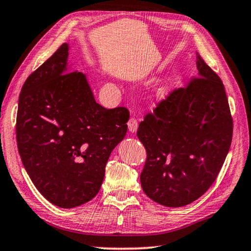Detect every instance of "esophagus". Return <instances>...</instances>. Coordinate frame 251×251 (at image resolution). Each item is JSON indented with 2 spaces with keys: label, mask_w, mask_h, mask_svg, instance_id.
Returning a JSON list of instances; mask_svg holds the SVG:
<instances>
[{
  "label": "esophagus",
  "mask_w": 251,
  "mask_h": 251,
  "mask_svg": "<svg viewBox=\"0 0 251 251\" xmlns=\"http://www.w3.org/2000/svg\"><path fill=\"white\" fill-rule=\"evenodd\" d=\"M127 125H128V130L130 133H135L137 130V127H138V123H137V119L135 118H130L128 123H127Z\"/></svg>",
  "instance_id": "esophagus-1"
}]
</instances>
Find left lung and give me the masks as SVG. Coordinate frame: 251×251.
Instances as JSON below:
<instances>
[{"label": "left lung", "mask_w": 251, "mask_h": 251, "mask_svg": "<svg viewBox=\"0 0 251 251\" xmlns=\"http://www.w3.org/2000/svg\"><path fill=\"white\" fill-rule=\"evenodd\" d=\"M197 77L170 92L140 123L147 150L143 192L168 207L200 198L215 181L232 141L233 123L221 78L200 54Z\"/></svg>", "instance_id": "8db88e82"}]
</instances>
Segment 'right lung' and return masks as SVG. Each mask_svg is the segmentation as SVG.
Returning <instances> with one entry per match:
<instances>
[{
    "label": "right lung",
    "mask_w": 251,
    "mask_h": 251,
    "mask_svg": "<svg viewBox=\"0 0 251 251\" xmlns=\"http://www.w3.org/2000/svg\"><path fill=\"white\" fill-rule=\"evenodd\" d=\"M67 57L69 44H63L28 76L16 129L19 154L36 188L56 206L73 208L99 193L129 113L97 103L85 74L72 72Z\"/></svg>",
    "instance_id": "add662e5"
}]
</instances>
